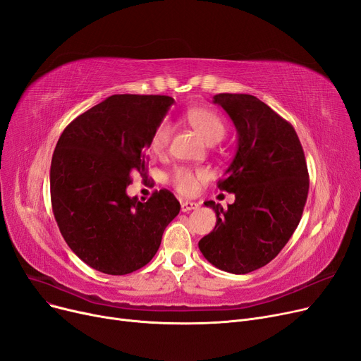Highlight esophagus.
<instances>
[{"mask_svg":"<svg viewBox=\"0 0 361 361\" xmlns=\"http://www.w3.org/2000/svg\"><path fill=\"white\" fill-rule=\"evenodd\" d=\"M199 208V203L196 202H190V200H184L181 202V211L183 212H189V211H195Z\"/></svg>","mask_w":361,"mask_h":361,"instance_id":"34e87169","label":"esophagus"}]
</instances>
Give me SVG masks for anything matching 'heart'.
I'll list each match as a JSON object with an SVG mask.
<instances>
[{
    "label": "heart",
    "mask_w": 361,
    "mask_h": 361,
    "mask_svg": "<svg viewBox=\"0 0 361 361\" xmlns=\"http://www.w3.org/2000/svg\"><path fill=\"white\" fill-rule=\"evenodd\" d=\"M185 119L193 127V130L205 140L208 145H215L221 142L226 135V127L223 119L214 111L207 107H193L185 114ZM171 140V125L164 121L154 128L150 137V150L154 154H162L168 149ZM207 172L203 169H190V168H176L171 176V181L181 195H193L197 192L199 184L207 180Z\"/></svg>",
    "instance_id": "b5f03b06"
}]
</instances>
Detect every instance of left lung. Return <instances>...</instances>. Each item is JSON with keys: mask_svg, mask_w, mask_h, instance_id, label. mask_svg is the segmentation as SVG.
<instances>
[{"mask_svg": "<svg viewBox=\"0 0 361 361\" xmlns=\"http://www.w3.org/2000/svg\"><path fill=\"white\" fill-rule=\"evenodd\" d=\"M238 133V150L219 190L236 200L227 209L207 200L216 214L214 230L199 249L216 269L246 274L264 267L288 243L308 195V169L292 125L249 94H216Z\"/></svg>", "mask_w": 361, "mask_h": 361, "instance_id": "obj_1", "label": "left lung"}]
</instances>
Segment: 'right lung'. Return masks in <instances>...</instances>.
I'll return each mask as SVG.
<instances>
[{
  "label": "right lung",
  "instance_id": "right-lung-1",
  "mask_svg": "<svg viewBox=\"0 0 361 361\" xmlns=\"http://www.w3.org/2000/svg\"><path fill=\"white\" fill-rule=\"evenodd\" d=\"M174 99L115 94L75 118L51 159L53 214L73 254L104 274L133 273L154 257L180 212L169 190L147 202L127 195L131 172L146 177V150Z\"/></svg>",
  "mask_w": 361,
  "mask_h": 361
}]
</instances>
